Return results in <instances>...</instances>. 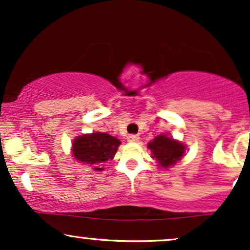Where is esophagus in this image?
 <instances>
[{"mask_svg": "<svg viewBox=\"0 0 250 250\" xmlns=\"http://www.w3.org/2000/svg\"><path fill=\"white\" fill-rule=\"evenodd\" d=\"M127 140L129 142H139L140 137H139V135H129V136L127 137Z\"/></svg>", "mask_w": 250, "mask_h": 250, "instance_id": "obj_1", "label": "esophagus"}]
</instances>
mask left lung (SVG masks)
Listing matches in <instances>:
<instances>
[{
    "mask_svg": "<svg viewBox=\"0 0 250 250\" xmlns=\"http://www.w3.org/2000/svg\"><path fill=\"white\" fill-rule=\"evenodd\" d=\"M148 149L151 151V157L157 162L160 168L167 170L181 161L187 150V146L174 137L165 134L157 135L148 143Z\"/></svg>",
    "mask_w": 250,
    "mask_h": 250,
    "instance_id": "8db88e82",
    "label": "left lung"
}]
</instances>
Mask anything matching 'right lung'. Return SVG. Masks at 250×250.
<instances>
[{"label":"right lung","mask_w":250,"mask_h":250,"mask_svg":"<svg viewBox=\"0 0 250 250\" xmlns=\"http://www.w3.org/2000/svg\"><path fill=\"white\" fill-rule=\"evenodd\" d=\"M121 141L107 133L82 134L71 143V155L80 163L89 165L93 170L103 171L104 163L113 160Z\"/></svg>","instance_id":"1"}]
</instances>
